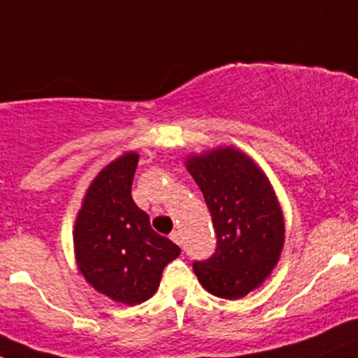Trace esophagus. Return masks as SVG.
Returning a JSON list of instances; mask_svg holds the SVG:
<instances>
[{"mask_svg": "<svg viewBox=\"0 0 358 358\" xmlns=\"http://www.w3.org/2000/svg\"><path fill=\"white\" fill-rule=\"evenodd\" d=\"M170 239H172L176 244H179V246H181V244H182L181 234H179V232H172V234H170Z\"/></svg>", "mask_w": 358, "mask_h": 358, "instance_id": "esophagus-1", "label": "esophagus"}]
</instances>
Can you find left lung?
Masks as SVG:
<instances>
[{"instance_id": "left-lung-1", "label": "left lung", "mask_w": 358, "mask_h": 358, "mask_svg": "<svg viewBox=\"0 0 358 358\" xmlns=\"http://www.w3.org/2000/svg\"><path fill=\"white\" fill-rule=\"evenodd\" d=\"M186 165L216 234L214 253L193 262V271L216 297H244L264 283L283 250L285 223L274 189L257 163L232 148L193 156Z\"/></svg>"}]
</instances>
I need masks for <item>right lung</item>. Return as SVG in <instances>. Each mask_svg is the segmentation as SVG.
<instances>
[{
  "mask_svg": "<svg viewBox=\"0 0 358 358\" xmlns=\"http://www.w3.org/2000/svg\"><path fill=\"white\" fill-rule=\"evenodd\" d=\"M135 152L105 166L84 199L75 221V255L87 283L100 294L141 304L159 287L166 264L181 248L151 228L149 216L131 199Z\"/></svg>",
  "mask_w": 358,
  "mask_h": 358,
  "instance_id": "right-lung-1",
  "label": "right lung"
}]
</instances>
